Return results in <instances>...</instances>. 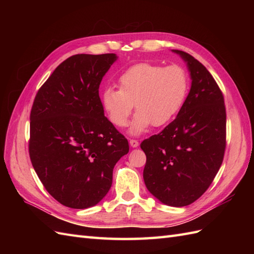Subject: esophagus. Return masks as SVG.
<instances>
[{"instance_id": "obj_1", "label": "esophagus", "mask_w": 254, "mask_h": 254, "mask_svg": "<svg viewBox=\"0 0 254 254\" xmlns=\"http://www.w3.org/2000/svg\"><path fill=\"white\" fill-rule=\"evenodd\" d=\"M129 143H130V146H131V147H137V146H139V141L134 140V139H130Z\"/></svg>"}]
</instances>
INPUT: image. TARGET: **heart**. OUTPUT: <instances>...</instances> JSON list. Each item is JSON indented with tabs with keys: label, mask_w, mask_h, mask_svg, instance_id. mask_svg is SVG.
<instances>
[{
	"label": "heart",
	"mask_w": 254,
	"mask_h": 254,
	"mask_svg": "<svg viewBox=\"0 0 254 254\" xmlns=\"http://www.w3.org/2000/svg\"><path fill=\"white\" fill-rule=\"evenodd\" d=\"M189 89V75L183 66L141 63L121 74L119 90L103 92L102 104L117 127L127 126L135 105L131 132L137 134L150 125L162 127L172 122L186 103Z\"/></svg>",
	"instance_id": "1"
}]
</instances>
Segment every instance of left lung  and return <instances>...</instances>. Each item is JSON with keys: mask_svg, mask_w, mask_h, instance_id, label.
<instances>
[{"mask_svg": "<svg viewBox=\"0 0 254 254\" xmlns=\"http://www.w3.org/2000/svg\"><path fill=\"white\" fill-rule=\"evenodd\" d=\"M191 87L177 118L141 143L146 155V188L161 202L189 205L200 198L218 173L226 150L224 94L206 67L190 54Z\"/></svg>", "mask_w": 254, "mask_h": 254, "instance_id": "obj_1", "label": "left lung"}]
</instances>
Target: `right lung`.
<instances>
[{"mask_svg":"<svg viewBox=\"0 0 254 254\" xmlns=\"http://www.w3.org/2000/svg\"><path fill=\"white\" fill-rule=\"evenodd\" d=\"M115 54H77L38 90L30 111L28 151L43 187L72 209L98 203L113 167L129 151L126 137L104 115L98 94Z\"/></svg>","mask_w":254,"mask_h":254,"instance_id":"obj_1","label":"right lung"}]
</instances>
